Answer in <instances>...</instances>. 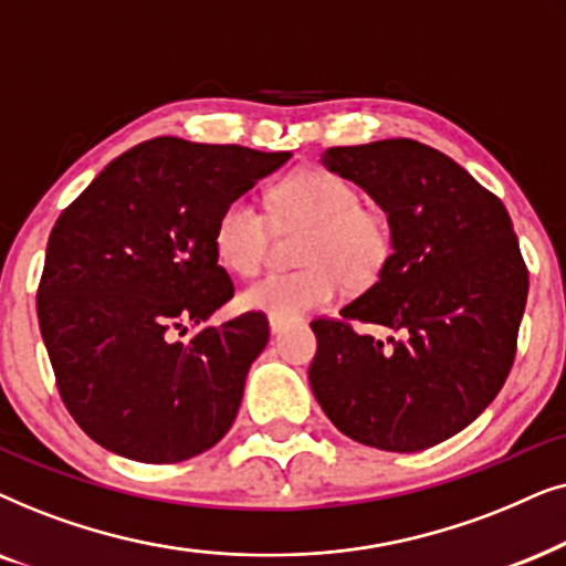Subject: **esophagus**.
I'll return each mask as SVG.
<instances>
[{
  "instance_id": "34e87169",
  "label": "esophagus",
  "mask_w": 566,
  "mask_h": 566,
  "mask_svg": "<svg viewBox=\"0 0 566 566\" xmlns=\"http://www.w3.org/2000/svg\"><path fill=\"white\" fill-rule=\"evenodd\" d=\"M287 323H290V321H284V318H274V315H271V318H269V328H271V334H279V331H284V328H287Z\"/></svg>"
}]
</instances>
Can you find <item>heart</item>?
Instances as JSON below:
<instances>
[{
    "mask_svg": "<svg viewBox=\"0 0 566 566\" xmlns=\"http://www.w3.org/2000/svg\"><path fill=\"white\" fill-rule=\"evenodd\" d=\"M276 228H307L300 243V271H271L240 295L251 311L297 318L318 311L342 284L365 290L380 279L394 255V224L378 207L361 205L359 188L334 170L311 168L274 186L269 201ZM271 245L269 217L245 196L228 201L214 222V251L222 266L251 276Z\"/></svg>",
    "mask_w": 566,
    "mask_h": 566,
    "instance_id": "heart-1",
    "label": "heart"
}]
</instances>
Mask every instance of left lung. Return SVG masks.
I'll list each match as a JSON object with an SVG mask.
<instances>
[{"label":"left lung","mask_w":566,"mask_h":566,"mask_svg":"<svg viewBox=\"0 0 566 566\" xmlns=\"http://www.w3.org/2000/svg\"><path fill=\"white\" fill-rule=\"evenodd\" d=\"M323 165L365 188L394 224L370 290L315 318L311 388L338 432L417 453L469 427L507 380L528 266L507 209L461 165L413 139L328 147ZM354 322L396 329L382 345Z\"/></svg>","instance_id":"left-lung-1"}]
</instances>
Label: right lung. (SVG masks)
<instances>
[{
	"label": "right lung",
	"mask_w": 566,
	"mask_h": 566,
	"mask_svg": "<svg viewBox=\"0 0 566 566\" xmlns=\"http://www.w3.org/2000/svg\"><path fill=\"white\" fill-rule=\"evenodd\" d=\"M287 160L157 137L116 157L59 214L38 323L59 396L97 446L178 463L228 434L269 342L266 315L178 336L235 295L214 251L220 209Z\"/></svg>",
	"instance_id": "right-lung-1"
}]
</instances>
